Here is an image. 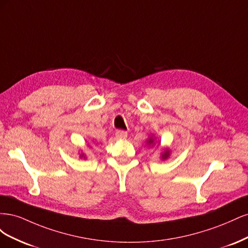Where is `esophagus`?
I'll return each instance as SVG.
<instances>
[{
  "instance_id": "esophagus-1",
  "label": "esophagus",
  "mask_w": 248,
  "mask_h": 248,
  "mask_svg": "<svg viewBox=\"0 0 248 248\" xmlns=\"http://www.w3.org/2000/svg\"><path fill=\"white\" fill-rule=\"evenodd\" d=\"M127 136H128V134H127V132L124 130H118L116 132V138L118 140H125L127 139Z\"/></svg>"
}]
</instances>
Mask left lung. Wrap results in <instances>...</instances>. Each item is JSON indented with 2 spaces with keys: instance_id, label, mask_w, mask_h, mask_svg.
<instances>
[{
  "instance_id": "1",
  "label": "left lung",
  "mask_w": 248,
  "mask_h": 248,
  "mask_svg": "<svg viewBox=\"0 0 248 248\" xmlns=\"http://www.w3.org/2000/svg\"><path fill=\"white\" fill-rule=\"evenodd\" d=\"M155 141H157L156 138L153 136V134H151V136H149V138L147 140V145L153 147L155 145ZM170 150L168 147L163 148L161 153H160V158H161V160H167L170 157Z\"/></svg>"
}]
</instances>
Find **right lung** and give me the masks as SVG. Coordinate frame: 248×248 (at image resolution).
<instances>
[{"mask_svg":"<svg viewBox=\"0 0 248 248\" xmlns=\"http://www.w3.org/2000/svg\"><path fill=\"white\" fill-rule=\"evenodd\" d=\"M88 147L89 148H91V147H90V145H88ZM78 154H79V158H84V159H86V154L85 153H82V151L79 153L78 152Z\"/></svg>","mask_w":248,"mask_h":248,"instance_id":"right-lung-1","label":"right lung"}]
</instances>
